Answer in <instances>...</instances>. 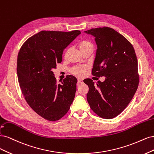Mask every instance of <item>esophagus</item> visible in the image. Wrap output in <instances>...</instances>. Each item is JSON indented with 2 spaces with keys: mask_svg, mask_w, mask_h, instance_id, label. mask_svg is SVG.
I'll return each instance as SVG.
<instances>
[{
  "mask_svg": "<svg viewBox=\"0 0 154 154\" xmlns=\"http://www.w3.org/2000/svg\"><path fill=\"white\" fill-rule=\"evenodd\" d=\"M77 81H78L79 83H80V84H82L83 82V80H82L81 78H78L77 79Z\"/></svg>",
  "mask_w": 154,
  "mask_h": 154,
  "instance_id": "obj_1",
  "label": "esophagus"
}]
</instances>
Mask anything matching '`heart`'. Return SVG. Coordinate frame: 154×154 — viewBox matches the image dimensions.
<instances>
[{"instance_id": "b5f03b06", "label": "heart", "mask_w": 154, "mask_h": 154, "mask_svg": "<svg viewBox=\"0 0 154 154\" xmlns=\"http://www.w3.org/2000/svg\"><path fill=\"white\" fill-rule=\"evenodd\" d=\"M79 47L80 48L81 52L86 50L89 48H93V44L88 40H82L79 42ZM72 73L75 74L77 75L82 76L85 73V68L82 66H75L72 68Z\"/></svg>"}]
</instances>
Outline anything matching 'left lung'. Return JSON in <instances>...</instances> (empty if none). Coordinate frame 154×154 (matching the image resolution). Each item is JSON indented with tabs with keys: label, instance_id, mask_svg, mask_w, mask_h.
<instances>
[{
	"label": "left lung",
	"instance_id": "obj_1",
	"mask_svg": "<svg viewBox=\"0 0 154 154\" xmlns=\"http://www.w3.org/2000/svg\"><path fill=\"white\" fill-rule=\"evenodd\" d=\"M95 37L97 48L92 74L105 81L86 79L87 100L93 111L105 119L117 116L130 103L139 84L137 60L132 44L113 29L104 27L84 31Z\"/></svg>",
	"mask_w": 154,
	"mask_h": 154
}]
</instances>
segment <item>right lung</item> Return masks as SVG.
Here are the masks:
<instances>
[{"label": "right lung", "mask_w": 154, "mask_h": 154, "mask_svg": "<svg viewBox=\"0 0 154 154\" xmlns=\"http://www.w3.org/2000/svg\"><path fill=\"white\" fill-rule=\"evenodd\" d=\"M81 33L42 31L29 38L19 51L17 71L21 90L29 106L47 120L63 117L75 98L77 79L67 75L58 84L52 70Z\"/></svg>", "instance_id": "right-lung-1"}]
</instances>
